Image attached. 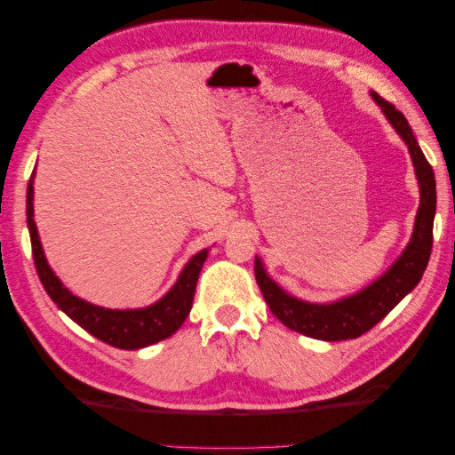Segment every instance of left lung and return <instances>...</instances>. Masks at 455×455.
Returning <instances> with one entry per match:
<instances>
[{"label":"left lung","instance_id":"8db88e82","mask_svg":"<svg viewBox=\"0 0 455 455\" xmlns=\"http://www.w3.org/2000/svg\"><path fill=\"white\" fill-rule=\"evenodd\" d=\"M375 102L383 108L401 139L405 140L409 155L413 159L415 175L419 181V210H417L415 228L411 242L407 243L403 254L387 270L381 278L375 280L361 292L340 298L331 304H312L298 300V298L284 292L276 282L267 276L262 259L256 258V282L262 290L264 300L270 307L272 315L290 331L307 334L318 340H347L356 339L383 320L389 312L419 284L426 272L431 245H434V215H435V175L434 169L423 155L419 143L413 135L403 113L393 107L391 102L381 99L377 92H371Z\"/></svg>","mask_w":455,"mask_h":455}]
</instances>
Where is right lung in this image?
Segmentation results:
<instances>
[{
	"label": "right lung",
	"mask_w": 455,
	"mask_h": 455,
	"mask_svg": "<svg viewBox=\"0 0 455 455\" xmlns=\"http://www.w3.org/2000/svg\"><path fill=\"white\" fill-rule=\"evenodd\" d=\"M28 229L29 240H32L34 264L38 270L42 286L46 288L48 296L58 304V308L66 312L74 323L82 326L86 332H91L102 342L110 347L124 348V351H135L155 342L169 339L171 334L179 331V326L185 323L193 307V294H196L197 278L201 267L207 258V250H201L193 256L179 274L175 286L169 292L147 308L137 310H113L94 307V304L82 300L74 296L68 288H64L62 282L52 272V267L44 256L38 228L34 221V173L28 183Z\"/></svg>",
	"instance_id": "obj_1"
}]
</instances>
